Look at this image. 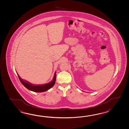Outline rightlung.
I'll return each mask as SVG.
<instances>
[{
    "label": "right lung",
    "mask_w": 129,
    "mask_h": 129,
    "mask_svg": "<svg viewBox=\"0 0 129 129\" xmlns=\"http://www.w3.org/2000/svg\"><path fill=\"white\" fill-rule=\"evenodd\" d=\"M17 75L18 76L19 79H20V81L22 83L23 86L26 87L27 89L35 92H43L46 91L48 90L51 88L54 85L56 82V72L55 73L53 80L50 82L44 85H34L33 84H31L30 83L28 82V81H27L25 80L21 79L20 78L19 75H18V74H17Z\"/></svg>",
    "instance_id": "1"
}]
</instances>
